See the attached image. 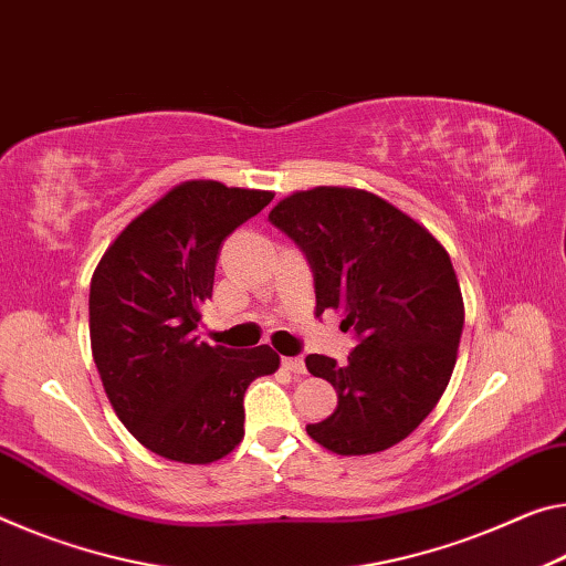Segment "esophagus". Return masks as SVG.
<instances>
[{"label": "esophagus", "instance_id": "34e87169", "mask_svg": "<svg viewBox=\"0 0 566 566\" xmlns=\"http://www.w3.org/2000/svg\"><path fill=\"white\" fill-rule=\"evenodd\" d=\"M282 367H284V370H290V373L297 375V378H300V375L307 373V367H304L302 357H282Z\"/></svg>", "mask_w": 566, "mask_h": 566}]
</instances>
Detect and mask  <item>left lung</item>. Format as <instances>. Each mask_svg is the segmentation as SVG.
<instances>
[{
    "label": "left lung",
    "instance_id": "obj_1",
    "mask_svg": "<svg viewBox=\"0 0 566 566\" xmlns=\"http://www.w3.org/2000/svg\"><path fill=\"white\" fill-rule=\"evenodd\" d=\"M315 272V315L343 312L360 345L347 363L310 355L337 410L307 426L337 455L388 451L441 400L459 355L463 297L446 247L382 196L349 186L294 191L269 211Z\"/></svg>",
    "mask_w": 566,
    "mask_h": 566
}]
</instances>
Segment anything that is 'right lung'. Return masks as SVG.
Instances as JSON below:
<instances>
[{"mask_svg":"<svg viewBox=\"0 0 566 566\" xmlns=\"http://www.w3.org/2000/svg\"><path fill=\"white\" fill-rule=\"evenodd\" d=\"M274 199L221 181H184L125 227L90 280V347L115 416L148 451L213 463L244 438V392L272 375L269 345L199 343L221 241Z\"/></svg>","mask_w":566,"mask_h":566,"instance_id":"right-lung-1","label":"right lung"}]
</instances>
